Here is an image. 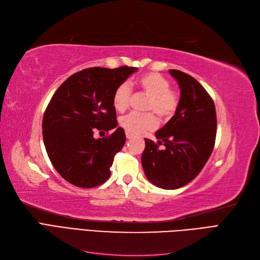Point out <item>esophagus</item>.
<instances>
[{"mask_svg": "<svg viewBox=\"0 0 260 260\" xmlns=\"http://www.w3.org/2000/svg\"><path fill=\"white\" fill-rule=\"evenodd\" d=\"M125 137H127V139H132L133 135H132L131 132H129V131H125Z\"/></svg>", "mask_w": 260, "mask_h": 260, "instance_id": "obj_1", "label": "esophagus"}]
</instances>
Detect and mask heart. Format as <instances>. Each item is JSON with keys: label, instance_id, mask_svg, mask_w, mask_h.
Returning a JSON list of instances; mask_svg holds the SVG:
<instances>
[{"label": "heart", "instance_id": "obj_1", "mask_svg": "<svg viewBox=\"0 0 260 260\" xmlns=\"http://www.w3.org/2000/svg\"><path fill=\"white\" fill-rule=\"evenodd\" d=\"M138 85L148 95L145 111L156 113L164 120L175 114L179 104V98L175 91L170 90V82L167 78L157 73H148L139 78ZM130 98V85L127 82L119 84L113 93L114 108L118 112H123L129 106ZM119 122L123 129L133 135H139L154 129L157 124V119L153 113L132 112L122 116Z\"/></svg>", "mask_w": 260, "mask_h": 260}]
</instances>
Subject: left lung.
<instances>
[{"mask_svg":"<svg viewBox=\"0 0 260 260\" xmlns=\"http://www.w3.org/2000/svg\"><path fill=\"white\" fill-rule=\"evenodd\" d=\"M169 74L180 88L179 104L171 119L156 131L157 143L145 139L141 160L149 182L176 190L191 182L207 162L215 145L217 117L214 101L198 80L177 69Z\"/></svg>","mask_w":260,"mask_h":260,"instance_id":"obj_1","label":"left lung"}]
</instances>
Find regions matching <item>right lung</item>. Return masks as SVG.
Wrapping results in <instances>:
<instances>
[{"label": "right lung", "mask_w": 260, "mask_h": 260, "mask_svg": "<svg viewBox=\"0 0 260 260\" xmlns=\"http://www.w3.org/2000/svg\"><path fill=\"white\" fill-rule=\"evenodd\" d=\"M137 67L86 68L70 76L54 93L45 109L42 133L46 153L58 174L69 183L90 188L111 177L115 155L125 142L117 127L113 93L137 72ZM115 128L95 139L94 131Z\"/></svg>", "instance_id": "1"}]
</instances>
